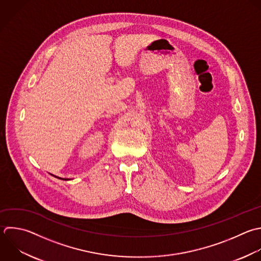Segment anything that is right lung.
<instances>
[{
  "label": "right lung",
  "instance_id": "add662e5",
  "mask_svg": "<svg viewBox=\"0 0 261 261\" xmlns=\"http://www.w3.org/2000/svg\"><path fill=\"white\" fill-rule=\"evenodd\" d=\"M52 175H53V174H52ZM53 176H55V175H53ZM55 177H58V176H55ZM58 178H60V179H63V180H64V179L66 180V178H61V177H58Z\"/></svg>",
  "mask_w": 261,
  "mask_h": 261
}]
</instances>
